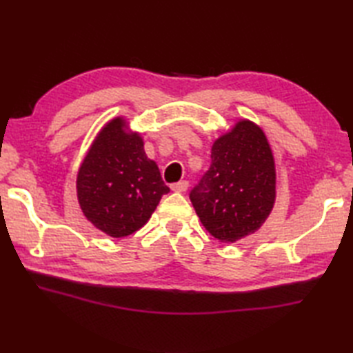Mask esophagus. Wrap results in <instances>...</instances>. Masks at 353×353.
Here are the masks:
<instances>
[{
	"label": "esophagus",
	"instance_id": "esophagus-1",
	"mask_svg": "<svg viewBox=\"0 0 353 353\" xmlns=\"http://www.w3.org/2000/svg\"><path fill=\"white\" fill-rule=\"evenodd\" d=\"M188 186H190L188 182L181 181V182H177V183H172L171 185V190L176 191V192H183V191L188 190Z\"/></svg>",
	"mask_w": 353,
	"mask_h": 353
}]
</instances>
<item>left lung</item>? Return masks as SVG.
Listing matches in <instances>:
<instances>
[{
    "mask_svg": "<svg viewBox=\"0 0 353 353\" xmlns=\"http://www.w3.org/2000/svg\"><path fill=\"white\" fill-rule=\"evenodd\" d=\"M211 167L190 192L205 229L221 243L256 232L276 199L273 152L259 125L241 119L214 142Z\"/></svg>",
    "mask_w": 353,
    "mask_h": 353,
    "instance_id": "1",
    "label": "left lung"
}]
</instances>
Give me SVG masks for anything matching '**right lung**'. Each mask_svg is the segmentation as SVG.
Segmentation results:
<instances>
[{
	"mask_svg": "<svg viewBox=\"0 0 353 353\" xmlns=\"http://www.w3.org/2000/svg\"><path fill=\"white\" fill-rule=\"evenodd\" d=\"M154 161L144 152V141L118 117L103 127L81 162L77 199L86 219L114 238L139 230L150 220L163 194Z\"/></svg>",
	"mask_w": 353,
	"mask_h": 353,
	"instance_id": "add662e5",
	"label": "right lung"
}]
</instances>
